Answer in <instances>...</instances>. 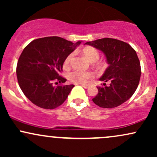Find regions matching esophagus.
<instances>
[{
    "instance_id": "obj_1",
    "label": "esophagus",
    "mask_w": 157,
    "mask_h": 157,
    "mask_svg": "<svg viewBox=\"0 0 157 157\" xmlns=\"http://www.w3.org/2000/svg\"><path fill=\"white\" fill-rule=\"evenodd\" d=\"M81 86H82L83 88H85V89H88V88L89 87V85L87 84H81Z\"/></svg>"
}]
</instances>
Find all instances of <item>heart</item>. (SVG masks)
Segmentation results:
<instances>
[{
  "mask_svg": "<svg viewBox=\"0 0 157 157\" xmlns=\"http://www.w3.org/2000/svg\"><path fill=\"white\" fill-rule=\"evenodd\" d=\"M82 53L85 57L89 60L90 62H96L99 60L100 54L95 48L93 47H86L82 50ZM75 54L71 52L67 55L66 59L64 60L63 66L65 68H67L70 66L72 62ZM98 65L100 66H102L104 65L103 63H99ZM94 77V74L92 71H80V70H75L68 75V78L71 82L75 83H86L90 79Z\"/></svg>",
  "mask_w": 157,
  "mask_h": 157,
  "instance_id": "obj_1",
  "label": "heart"
}]
</instances>
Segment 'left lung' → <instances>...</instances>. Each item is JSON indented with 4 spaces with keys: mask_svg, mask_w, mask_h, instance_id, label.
<instances>
[{
    "mask_svg": "<svg viewBox=\"0 0 157 157\" xmlns=\"http://www.w3.org/2000/svg\"><path fill=\"white\" fill-rule=\"evenodd\" d=\"M86 44L101 50L109 65L100 80L110 85L97 87L93 102L105 109L117 107L134 94L140 82L141 66L136 51L127 43L107 37Z\"/></svg>",
    "mask_w": 157,
    "mask_h": 157,
    "instance_id": "obj_1",
    "label": "left lung"
}]
</instances>
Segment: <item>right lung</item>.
Returning a JSON list of instances; mask_svg holds the SVG:
<instances>
[{"mask_svg":"<svg viewBox=\"0 0 157 157\" xmlns=\"http://www.w3.org/2000/svg\"><path fill=\"white\" fill-rule=\"evenodd\" d=\"M80 41L73 44L60 37H46L32 40L24 48L17 61V82L32 103L44 109L59 107L67 99L74 85H62L63 65ZM60 84L57 86L53 82Z\"/></svg>","mask_w":157,"mask_h":157,"instance_id":"add662e5","label":"right lung"}]
</instances>
